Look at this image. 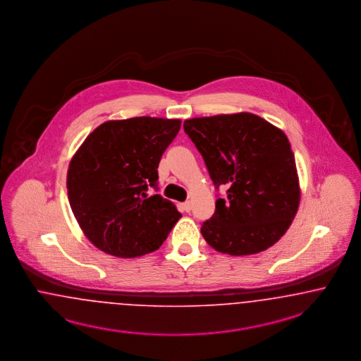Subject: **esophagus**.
Segmentation results:
<instances>
[{
    "label": "esophagus",
    "mask_w": 361,
    "mask_h": 361,
    "mask_svg": "<svg viewBox=\"0 0 361 361\" xmlns=\"http://www.w3.org/2000/svg\"><path fill=\"white\" fill-rule=\"evenodd\" d=\"M181 208H183V211H185V212H190V209H192V205H190V202H185L181 204Z\"/></svg>",
    "instance_id": "34e87169"
}]
</instances>
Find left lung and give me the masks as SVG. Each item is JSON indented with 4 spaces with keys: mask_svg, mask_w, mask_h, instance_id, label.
Masks as SVG:
<instances>
[{
    "mask_svg": "<svg viewBox=\"0 0 361 361\" xmlns=\"http://www.w3.org/2000/svg\"><path fill=\"white\" fill-rule=\"evenodd\" d=\"M184 131L200 152L214 185L227 188L202 224L219 252L251 255L276 243L300 204L295 159L288 137L250 113L193 118Z\"/></svg>",
    "mask_w": 361,
    "mask_h": 361,
    "instance_id": "8db88e82",
    "label": "left lung"
}]
</instances>
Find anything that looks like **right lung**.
I'll return each mask as SVG.
<instances>
[{
	"label": "right lung",
	"mask_w": 361,
	"mask_h": 361,
	"mask_svg": "<svg viewBox=\"0 0 361 361\" xmlns=\"http://www.w3.org/2000/svg\"><path fill=\"white\" fill-rule=\"evenodd\" d=\"M178 119L137 116L109 121L76 152L67 174L68 200L80 228L102 251L135 258L156 251L181 217L159 189V159Z\"/></svg>",
	"instance_id": "add662e5"
}]
</instances>
